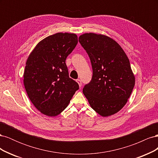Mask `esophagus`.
<instances>
[{
  "instance_id": "34e87169",
  "label": "esophagus",
  "mask_w": 158,
  "mask_h": 158,
  "mask_svg": "<svg viewBox=\"0 0 158 158\" xmlns=\"http://www.w3.org/2000/svg\"><path fill=\"white\" fill-rule=\"evenodd\" d=\"M76 82H77V83L78 84L80 87L82 86V81H81L80 79H77V80H76Z\"/></svg>"
}]
</instances>
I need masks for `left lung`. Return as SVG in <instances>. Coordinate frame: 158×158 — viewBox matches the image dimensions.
<instances>
[{
	"instance_id": "obj_1",
	"label": "left lung",
	"mask_w": 158,
	"mask_h": 158,
	"mask_svg": "<svg viewBox=\"0 0 158 158\" xmlns=\"http://www.w3.org/2000/svg\"><path fill=\"white\" fill-rule=\"evenodd\" d=\"M79 42L89 57L93 71L83 94L100 115H112L125 106L135 86L130 62L121 46L107 36L84 33Z\"/></svg>"
}]
</instances>
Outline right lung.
Returning <instances> with one entry per match:
<instances>
[{"instance_id":"obj_1","label":"right lung","mask_w":158,"mask_h":158,"mask_svg":"<svg viewBox=\"0 0 158 158\" xmlns=\"http://www.w3.org/2000/svg\"><path fill=\"white\" fill-rule=\"evenodd\" d=\"M77 44L74 33H57L41 41L27 60L25 89L33 106L45 115H58L79 89L65 63Z\"/></svg>"}]
</instances>
